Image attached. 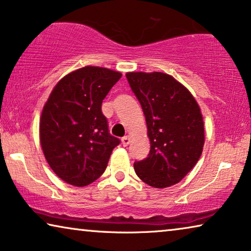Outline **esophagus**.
Returning a JSON list of instances; mask_svg holds the SVG:
<instances>
[{
    "mask_svg": "<svg viewBox=\"0 0 251 251\" xmlns=\"http://www.w3.org/2000/svg\"><path fill=\"white\" fill-rule=\"evenodd\" d=\"M121 141H122V145H123V146H128V145L130 144V137H129V136L123 137L122 139H121Z\"/></svg>",
    "mask_w": 251,
    "mask_h": 251,
    "instance_id": "esophagus-1",
    "label": "esophagus"
}]
</instances>
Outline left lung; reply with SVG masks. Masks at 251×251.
I'll return each mask as SVG.
<instances>
[{"mask_svg": "<svg viewBox=\"0 0 251 251\" xmlns=\"http://www.w3.org/2000/svg\"><path fill=\"white\" fill-rule=\"evenodd\" d=\"M130 87L143 107L151 151L134 162L139 179L154 188L180 182L197 164L204 147V121L191 93L163 72H128Z\"/></svg>", "mask_w": 251, "mask_h": 251, "instance_id": "1", "label": "left lung"}]
</instances>
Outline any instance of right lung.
<instances>
[{"mask_svg": "<svg viewBox=\"0 0 251 251\" xmlns=\"http://www.w3.org/2000/svg\"><path fill=\"white\" fill-rule=\"evenodd\" d=\"M118 71L85 67L56 83L43 108L39 137L60 179L85 187L99 179L120 139L108 131L101 103L121 78Z\"/></svg>", "mask_w": 251, "mask_h": 251, "instance_id": "obj_1", "label": "right lung"}]
</instances>
